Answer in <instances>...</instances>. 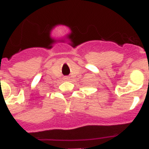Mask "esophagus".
Here are the masks:
<instances>
[{"instance_id":"34e87169","label":"esophagus","mask_w":149,"mask_h":149,"mask_svg":"<svg viewBox=\"0 0 149 149\" xmlns=\"http://www.w3.org/2000/svg\"><path fill=\"white\" fill-rule=\"evenodd\" d=\"M64 79L65 80V81H68V80L69 79V77H65V78H64Z\"/></svg>"}]
</instances>
